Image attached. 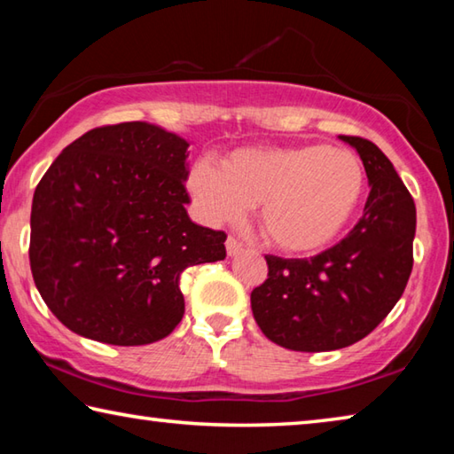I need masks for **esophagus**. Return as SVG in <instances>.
Returning a JSON list of instances; mask_svg holds the SVG:
<instances>
[{"mask_svg": "<svg viewBox=\"0 0 454 454\" xmlns=\"http://www.w3.org/2000/svg\"><path fill=\"white\" fill-rule=\"evenodd\" d=\"M240 250H242V244L238 242L236 238L228 236V238H226V254H228V256H236Z\"/></svg>", "mask_w": 454, "mask_h": 454, "instance_id": "obj_1", "label": "esophagus"}]
</instances>
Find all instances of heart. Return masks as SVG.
I'll return each instance as SVG.
<instances>
[{"label": "heart", "mask_w": 454, "mask_h": 454, "mask_svg": "<svg viewBox=\"0 0 454 454\" xmlns=\"http://www.w3.org/2000/svg\"><path fill=\"white\" fill-rule=\"evenodd\" d=\"M192 206L206 224L232 222L256 206L260 232L284 254H314L340 238L366 190L352 152L325 144L252 145L214 164L196 160L186 176Z\"/></svg>", "instance_id": "heart-1"}]
</instances>
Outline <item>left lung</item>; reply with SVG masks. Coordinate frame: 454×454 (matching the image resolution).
I'll list each match as a JSON object with an SVG mask.
<instances>
[{
    "instance_id": "8db88e82",
    "label": "left lung",
    "mask_w": 454,
    "mask_h": 454,
    "mask_svg": "<svg viewBox=\"0 0 454 454\" xmlns=\"http://www.w3.org/2000/svg\"><path fill=\"white\" fill-rule=\"evenodd\" d=\"M363 160L371 194L344 240L312 258L266 256L250 304L268 340L298 352L350 347L387 318L412 270L417 208L379 145L338 136Z\"/></svg>"
}]
</instances>
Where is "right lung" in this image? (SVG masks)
<instances>
[{
  "mask_svg": "<svg viewBox=\"0 0 454 454\" xmlns=\"http://www.w3.org/2000/svg\"><path fill=\"white\" fill-rule=\"evenodd\" d=\"M190 142L150 121L90 129L43 174L29 264L43 302L90 340L140 347L184 317L180 274L226 258V234L192 222Z\"/></svg>",
  "mask_w": 454,
  "mask_h": 454,
  "instance_id": "1",
  "label": "right lung"
}]
</instances>
